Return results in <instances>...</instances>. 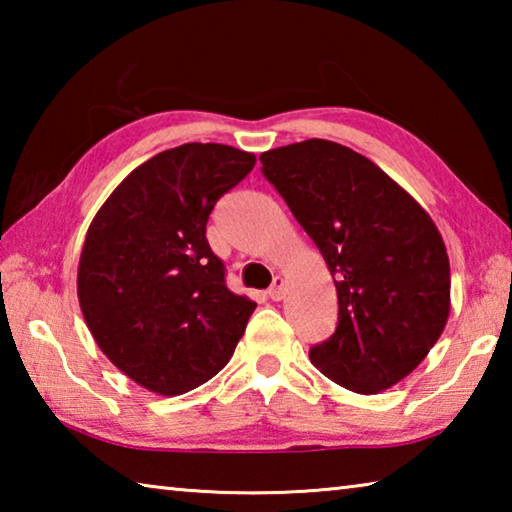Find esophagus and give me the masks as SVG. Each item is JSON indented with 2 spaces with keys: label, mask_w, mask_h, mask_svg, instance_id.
Instances as JSON below:
<instances>
[{
  "label": "esophagus",
  "mask_w": 512,
  "mask_h": 512,
  "mask_svg": "<svg viewBox=\"0 0 512 512\" xmlns=\"http://www.w3.org/2000/svg\"><path fill=\"white\" fill-rule=\"evenodd\" d=\"M284 291H287V284H284V277H282V275H275L271 289L266 291V296L277 302V300L284 298Z\"/></svg>",
  "instance_id": "esophagus-1"
}]
</instances>
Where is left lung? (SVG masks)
<instances>
[{
  "mask_svg": "<svg viewBox=\"0 0 512 512\" xmlns=\"http://www.w3.org/2000/svg\"><path fill=\"white\" fill-rule=\"evenodd\" d=\"M262 173L334 277L339 325L314 366L361 395L420 366L449 318V257L415 198L361 153L307 140L259 155Z\"/></svg>",
  "mask_w": 512,
  "mask_h": 512,
  "instance_id": "left-lung-1",
  "label": "left lung"
}]
</instances>
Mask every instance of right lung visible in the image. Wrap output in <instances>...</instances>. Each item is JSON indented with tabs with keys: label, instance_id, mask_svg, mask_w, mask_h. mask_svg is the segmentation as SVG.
Masks as SVG:
<instances>
[{
	"label": "right lung",
	"instance_id": "1",
	"mask_svg": "<svg viewBox=\"0 0 512 512\" xmlns=\"http://www.w3.org/2000/svg\"><path fill=\"white\" fill-rule=\"evenodd\" d=\"M253 167V153L189 142L128 173L94 214L79 305L101 352L146 391L169 397L205 384L246 332L257 305L225 287L205 228Z\"/></svg>",
	"mask_w": 512,
	"mask_h": 512
}]
</instances>
